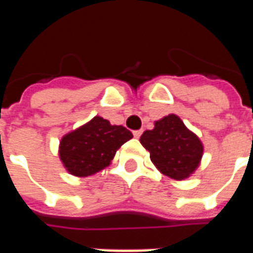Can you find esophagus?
Wrapping results in <instances>:
<instances>
[{
	"mask_svg": "<svg viewBox=\"0 0 253 253\" xmlns=\"http://www.w3.org/2000/svg\"><path fill=\"white\" fill-rule=\"evenodd\" d=\"M142 132L143 130H135V131H132V135H134L135 138H139L141 135H142Z\"/></svg>",
	"mask_w": 253,
	"mask_h": 253,
	"instance_id": "34e87169",
	"label": "esophagus"
}]
</instances>
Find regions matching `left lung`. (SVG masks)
Wrapping results in <instances>:
<instances>
[{"label": "left lung", "mask_w": 253, "mask_h": 253, "mask_svg": "<svg viewBox=\"0 0 253 253\" xmlns=\"http://www.w3.org/2000/svg\"><path fill=\"white\" fill-rule=\"evenodd\" d=\"M139 141L160 172L175 180L187 179L198 168L203 154L199 138L176 115L156 122L153 130H146Z\"/></svg>", "instance_id": "8db88e82"}]
</instances>
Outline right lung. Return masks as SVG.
<instances>
[{
    "instance_id": "1",
    "label": "right lung",
    "mask_w": 253,
    "mask_h": 253,
    "mask_svg": "<svg viewBox=\"0 0 253 253\" xmlns=\"http://www.w3.org/2000/svg\"><path fill=\"white\" fill-rule=\"evenodd\" d=\"M131 138V131L126 127L112 126L107 119L94 116L62 138L59 157L72 175H93L108 167L116 150Z\"/></svg>"
}]
</instances>
